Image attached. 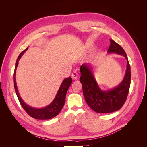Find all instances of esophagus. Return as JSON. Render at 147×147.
Here are the masks:
<instances>
[{
    "label": "esophagus",
    "instance_id": "34e87169",
    "mask_svg": "<svg viewBox=\"0 0 147 147\" xmlns=\"http://www.w3.org/2000/svg\"><path fill=\"white\" fill-rule=\"evenodd\" d=\"M78 77V74L76 72H74L72 75V78L73 80H77Z\"/></svg>",
    "mask_w": 147,
    "mask_h": 147
}]
</instances>
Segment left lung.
<instances>
[{
  "instance_id": "8db88e82",
  "label": "left lung",
  "mask_w": 147,
  "mask_h": 147,
  "mask_svg": "<svg viewBox=\"0 0 147 147\" xmlns=\"http://www.w3.org/2000/svg\"><path fill=\"white\" fill-rule=\"evenodd\" d=\"M110 40L108 54L121 55L127 61L125 75L118 86L111 90H102L96 81L91 64H83L80 68V82L82 84L84 99L92 110L100 113H111L121 109L127 99L131 84V67L126 52L119 44L113 40Z\"/></svg>"
}]
</instances>
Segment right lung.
Segmentation results:
<instances>
[{
	"instance_id": "right-lung-1",
	"label": "right lung",
	"mask_w": 147,
	"mask_h": 147,
	"mask_svg": "<svg viewBox=\"0 0 147 147\" xmlns=\"http://www.w3.org/2000/svg\"><path fill=\"white\" fill-rule=\"evenodd\" d=\"M28 48L25 49V50L22 51L19 56L18 57V59L16 60V64H15V72L14 75H13V79H14V86L16 96L18 98L20 104L23 108L24 109L26 112L31 117H32L35 119H49L54 118L55 117L57 116V115L59 113L61 110L63 109V106L65 103V99L67 92L69 88L70 87L71 83L72 82V79L71 77H69L65 78L62 82L61 86L59 88L58 91L57 92V94L55 97L54 100L52 101L51 103L48 105L46 107H44L43 108H35L32 107L29 105H28L24 102V100L22 99L21 97L18 90L17 84L16 82V71L17 67L18 65V61L21 59V56L27 51Z\"/></svg>"
}]
</instances>
